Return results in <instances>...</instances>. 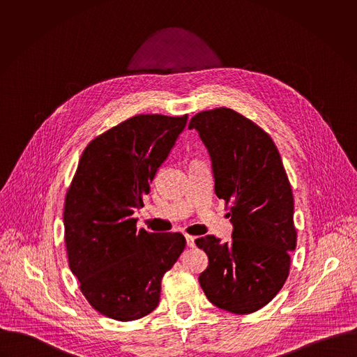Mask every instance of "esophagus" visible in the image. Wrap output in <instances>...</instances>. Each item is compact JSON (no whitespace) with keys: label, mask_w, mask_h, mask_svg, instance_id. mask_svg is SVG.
I'll return each instance as SVG.
<instances>
[{"label":"esophagus","mask_w":357,"mask_h":357,"mask_svg":"<svg viewBox=\"0 0 357 357\" xmlns=\"http://www.w3.org/2000/svg\"><path fill=\"white\" fill-rule=\"evenodd\" d=\"M185 241H187V246L188 248H194L195 246V238L191 235H185Z\"/></svg>","instance_id":"1"}]
</instances>
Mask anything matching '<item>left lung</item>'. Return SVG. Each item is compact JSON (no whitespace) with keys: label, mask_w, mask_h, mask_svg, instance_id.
I'll return each instance as SVG.
<instances>
[{"label":"left lung","mask_w":357,"mask_h":357,"mask_svg":"<svg viewBox=\"0 0 357 357\" xmlns=\"http://www.w3.org/2000/svg\"><path fill=\"white\" fill-rule=\"evenodd\" d=\"M214 173V191L229 206L232 241H195L208 257L199 283L211 304L249 314L273 300L290 272L297 246L294 198L271 136L242 114L218 107L194 115Z\"/></svg>","instance_id":"obj_1"}]
</instances>
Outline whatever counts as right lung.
<instances>
[{"instance_id":"right-lung-1","label":"right lung","mask_w":357,"mask_h":357,"mask_svg":"<svg viewBox=\"0 0 357 357\" xmlns=\"http://www.w3.org/2000/svg\"><path fill=\"white\" fill-rule=\"evenodd\" d=\"M188 115H135L95 137L64 202V243L81 293L104 316L132 321L159 304L160 282L185 249L180 232L137 231L136 208Z\"/></svg>"}]
</instances>
